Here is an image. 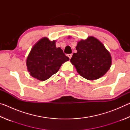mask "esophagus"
<instances>
[{
  "instance_id": "34e87169",
  "label": "esophagus",
  "mask_w": 130,
  "mask_h": 130,
  "mask_svg": "<svg viewBox=\"0 0 130 130\" xmlns=\"http://www.w3.org/2000/svg\"><path fill=\"white\" fill-rule=\"evenodd\" d=\"M68 57H69V59L71 58V57H72V54H68Z\"/></svg>"
}]
</instances>
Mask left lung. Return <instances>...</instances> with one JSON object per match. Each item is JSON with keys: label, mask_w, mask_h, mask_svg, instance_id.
<instances>
[{"label": "left lung", "mask_w": 130, "mask_h": 130, "mask_svg": "<svg viewBox=\"0 0 130 130\" xmlns=\"http://www.w3.org/2000/svg\"><path fill=\"white\" fill-rule=\"evenodd\" d=\"M70 62L76 68L78 73L89 80L102 77L111 66L109 52L103 44L93 37L79 41Z\"/></svg>", "instance_id": "8db88e82"}]
</instances>
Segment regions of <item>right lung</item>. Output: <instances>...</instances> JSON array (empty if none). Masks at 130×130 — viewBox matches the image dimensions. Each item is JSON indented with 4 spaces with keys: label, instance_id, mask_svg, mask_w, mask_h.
<instances>
[{
    "label": "right lung",
    "instance_id": "obj_1",
    "mask_svg": "<svg viewBox=\"0 0 130 130\" xmlns=\"http://www.w3.org/2000/svg\"><path fill=\"white\" fill-rule=\"evenodd\" d=\"M69 60L60 47H56V41H50L44 37L32 47L26 65L31 76L45 81L56 73L62 63Z\"/></svg>",
    "mask_w": 130,
    "mask_h": 130
}]
</instances>
